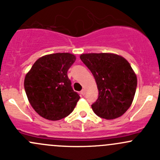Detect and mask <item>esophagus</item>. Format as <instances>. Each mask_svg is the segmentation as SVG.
I'll return each instance as SVG.
<instances>
[{
    "mask_svg": "<svg viewBox=\"0 0 160 160\" xmlns=\"http://www.w3.org/2000/svg\"><path fill=\"white\" fill-rule=\"evenodd\" d=\"M80 93H81L82 96H84V95H85V90H82L81 91H80Z\"/></svg>",
    "mask_w": 160,
    "mask_h": 160,
    "instance_id": "esophagus-1",
    "label": "esophagus"
}]
</instances>
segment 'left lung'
<instances>
[{"mask_svg":"<svg viewBox=\"0 0 160 160\" xmlns=\"http://www.w3.org/2000/svg\"><path fill=\"white\" fill-rule=\"evenodd\" d=\"M91 71L98 86V98L91 105L102 118L114 119L130 108L137 87V77L129 62L113 53H86L80 56Z\"/></svg>","mask_w":160,"mask_h":160,"instance_id":"8db88e82","label":"left lung"}]
</instances>
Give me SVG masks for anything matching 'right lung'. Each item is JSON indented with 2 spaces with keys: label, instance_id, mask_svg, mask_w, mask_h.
<instances>
[{
  "label": "right lung",
  "instance_id": "1",
  "mask_svg": "<svg viewBox=\"0 0 160 160\" xmlns=\"http://www.w3.org/2000/svg\"><path fill=\"white\" fill-rule=\"evenodd\" d=\"M76 60L68 52L46 55L35 61L24 82L33 109L44 118L57 121L75 108L80 96L72 90L67 71Z\"/></svg>",
  "mask_w": 160,
  "mask_h": 160
}]
</instances>
